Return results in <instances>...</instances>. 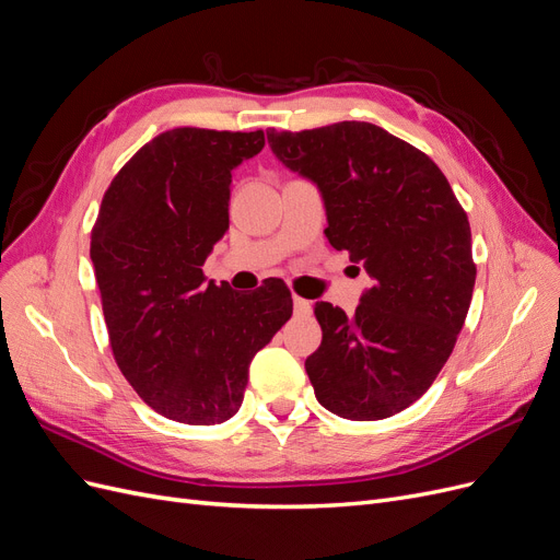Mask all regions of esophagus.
<instances>
[{"label":"esophagus","mask_w":560,"mask_h":560,"mask_svg":"<svg viewBox=\"0 0 560 560\" xmlns=\"http://www.w3.org/2000/svg\"><path fill=\"white\" fill-rule=\"evenodd\" d=\"M294 313H296V315H308V313H311V301H306V299H301V296L294 294Z\"/></svg>","instance_id":"34e87169"}]
</instances>
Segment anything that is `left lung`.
Returning <instances> with one entry per match:
<instances>
[{
    "label": "left lung",
    "mask_w": 560,
    "mask_h": 560,
    "mask_svg": "<svg viewBox=\"0 0 560 560\" xmlns=\"http://www.w3.org/2000/svg\"><path fill=\"white\" fill-rule=\"evenodd\" d=\"M266 135L319 189L331 247L371 278L354 315L315 303V397L348 420L395 416L428 393L465 325L477 280L467 214L430 156L374 124Z\"/></svg>",
    "instance_id": "8db88e82"
}]
</instances>
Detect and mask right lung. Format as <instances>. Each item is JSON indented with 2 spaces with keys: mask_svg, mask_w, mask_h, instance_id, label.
<instances>
[{
  "mask_svg": "<svg viewBox=\"0 0 560 560\" xmlns=\"http://www.w3.org/2000/svg\"><path fill=\"white\" fill-rule=\"evenodd\" d=\"M264 144L261 130L161 132L112 179L91 233L114 360L151 409L186 425L238 413L252 358L292 317L282 280L238 294L202 276L229 229L233 167Z\"/></svg>",
  "mask_w": 560,
  "mask_h": 560,
  "instance_id": "add662e5",
  "label": "right lung"
}]
</instances>
